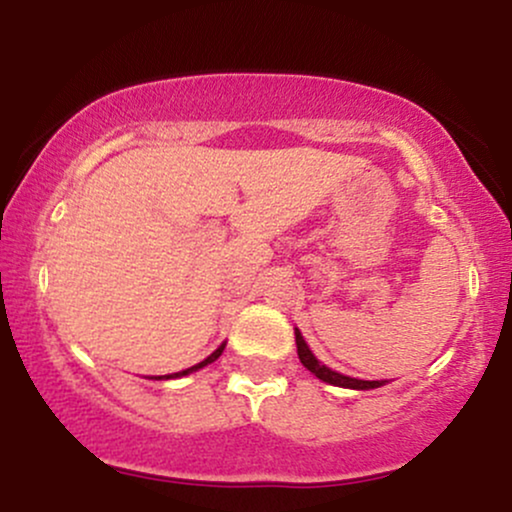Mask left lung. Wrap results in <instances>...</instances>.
I'll return each instance as SVG.
<instances>
[{
	"label": "left lung",
	"instance_id": "obj_1",
	"mask_svg": "<svg viewBox=\"0 0 512 512\" xmlns=\"http://www.w3.org/2000/svg\"><path fill=\"white\" fill-rule=\"evenodd\" d=\"M296 346H298V358H301V363L305 368L310 370V373L315 375V378H320L322 383H330V385H337V387H349V390H375V387L385 385L387 380H358V378H349V375H342L337 373V370L327 368L325 363H320L315 358L313 351H310V346L305 344L303 334L296 330Z\"/></svg>",
	"mask_w": 512,
	"mask_h": 512
}]
</instances>
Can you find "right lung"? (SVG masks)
<instances>
[{"label": "right lung", "mask_w": 512, "mask_h": 512, "mask_svg": "<svg viewBox=\"0 0 512 512\" xmlns=\"http://www.w3.org/2000/svg\"><path fill=\"white\" fill-rule=\"evenodd\" d=\"M223 349H226V344H221V346H219V349H216V351H214V354H211V356H207V358H204V361H202V363H197V366H192V368H185V370H180V373H170V375H161V378H156V380H163V378H166V380H170V378H182V375H187V373H195V370H199V368H204V366H209V363H214V361H216V358H219V356L223 354Z\"/></svg>", "instance_id": "1"}]
</instances>
